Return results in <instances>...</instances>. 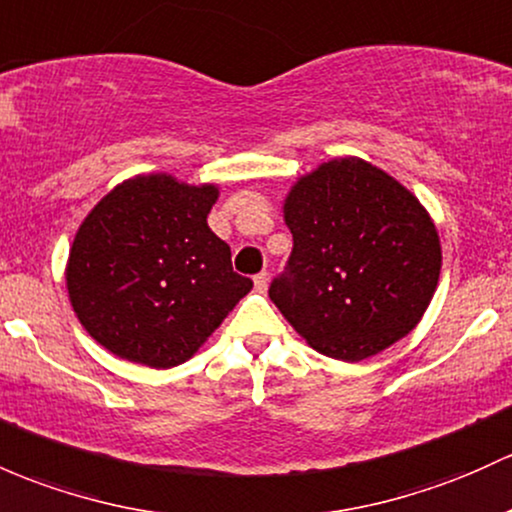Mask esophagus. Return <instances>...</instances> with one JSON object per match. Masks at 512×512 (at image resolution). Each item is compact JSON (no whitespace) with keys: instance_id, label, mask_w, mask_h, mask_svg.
<instances>
[{"instance_id":"esophagus-1","label":"esophagus","mask_w":512,"mask_h":512,"mask_svg":"<svg viewBox=\"0 0 512 512\" xmlns=\"http://www.w3.org/2000/svg\"><path fill=\"white\" fill-rule=\"evenodd\" d=\"M254 283H256V290H266V288H268V273H266V271L256 273Z\"/></svg>"}]
</instances>
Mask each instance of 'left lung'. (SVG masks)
<instances>
[{"instance_id":"8db88e82","label":"left lung","mask_w":512,"mask_h":512,"mask_svg":"<svg viewBox=\"0 0 512 512\" xmlns=\"http://www.w3.org/2000/svg\"><path fill=\"white\" fill-rule=\"evenodd\" d=\"M293 251L268 295L324 356L361 361L420 322L442 268L430 214L361 158L322 163L285 200Z\"/></svg>"}]
</instances>
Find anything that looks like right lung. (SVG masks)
Listing matches in <instances>:
<instances>
[{
	"label": "right lung",
	"instance_id": "right-lung-1",
	"mask_svg": "<svg viewBox=\"0 0 512 512\" xmlns=\"http://www.w3.org/2000/svg\"><path fill=\"white\" fill-rule=\"evenodd\" d=\"M217 188L139 175L102 197L68 258V293L104 349L151 368L188 361L251 290L207 227Z\"/></svg>",
	"mask_w": 512,
	"mask_h": 512
}]
</instances>
